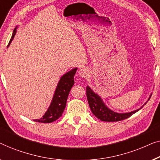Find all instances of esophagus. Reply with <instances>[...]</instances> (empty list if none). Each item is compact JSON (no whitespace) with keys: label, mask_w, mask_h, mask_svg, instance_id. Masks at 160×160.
I'll list each match as a JSON object with an SVG mask.
<instances>
[{"label":"esophagus","mask_w":160,"mask_h":160,"mask_svg":"<svg viewBox=\"0 0 160 160\" xmlns=\"http://www.w3.org/2000/svg\"><path fill=\"white\" fill-rule=\"evenodd\" d=\"M78 74H79L80 78H86L89 76V71L85 67H81L78 70Z\"/></svg>","instance_id":"esophagus-1"}]
</instances>
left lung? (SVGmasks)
<instances>
[{
	"label": "left lung",
	"mask_w": 160,
	"mask_h": 160,
	"mask_svg": "<svg viewBox=\"0 0 160 160\" xmlns=\"http://www.w3.org/2000/svg\"><path fill=\"white\" fill-rule=\"evenodd\" d=\"M151 95L149 96V98H148V100L150 99ZM86 96L92 113L98 119H99L100 120L104 121V122H117V121L125 120V119L131 116L132 114L139 111L147 102H146L139 109L134 110V111L125 112V113H118V112H114L112 109H110L105 104V103L103 102L101 96L98 95L97 93H96L88 85L86 88Z\"/></svg>",
	"instance_id": "1"
}]
</instances>
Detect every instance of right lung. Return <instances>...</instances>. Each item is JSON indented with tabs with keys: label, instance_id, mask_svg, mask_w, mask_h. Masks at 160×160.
Masks as SVG:
<instances>
[{
	"label": "right lung",
	"instance_id": "add662e5",
	"mask_svg": "<svg viewBox=\"0 0 160 160\" xmlns=\"http://www.w3.org/2000/svg\"><path fill=\"white\" fill-rule=\"evenodd\" d=\"M17 28L18 27L17 26L13 30L12 38L8 42V47L10 46L11 42L14 38ZM77 69L78 68L71 69L70 71L67 72L61 77L57 86L56 88L51 104L48 107L46 113L41 118L36 119V120H34V121L42 123H51L57 120L62 115L63 112H64L65 107H66L67 100L68 98L69 91H70L72 87L73 86L74 83H75L74 76L75 75Z\"/></svg>",
	"mask_w": 160,
	"mask_h": 160
}]
</instances>
